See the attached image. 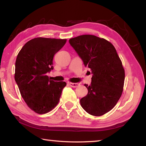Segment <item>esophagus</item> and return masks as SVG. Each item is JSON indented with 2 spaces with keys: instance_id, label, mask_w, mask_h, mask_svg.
Segmentation results:
<instances>
[{
  "instance_id": "obj_1",
  "label": "esophagus",
  "mask_w": 146,
  "mask_h": 146,
  "mask_svg": "<svg viewBox=\"0 0 146 146\" xmlns=\"http://www.w3.org/2000/svg\"><path fill=\"white\" fill-rule=\"evenodd\" d=\"M69 85L70 86L72 87H74V88H76L78 87L80 84H78V83H69Z\"/></svg>"
}]
</instances>
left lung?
<instances>
[{
    "instance_id": "8db88e82",
    "label": "left lung",
    "mask_w": 146,
    "mask_h": 146,
    "mask_svg": "<svg viewBox=\"0 0 146 146\" xmlns=\"http://www.w3.org/2000/svg\"><path fill=\"white\" fill-rule=\"evenodd\" d=\"M69 42L92 73L88 94L81 106L90 115H104L116 106L122 94L125 70L113 44L93 35L71 38Z\"/></svg>"
}]
</instances>
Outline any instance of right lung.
Instances as JSON below:
<instances>
[{"mask_svg":"<svg viewBox=\"0 0 146 146\" xmlns=\"http://www.w3.org/2000/svg\"><path fill=\"white\" fill-rule=\"evenodd\" d=\"M66 39L37 37L19 51L15 62V80L28 107L37 114H46L56 107L64 82H54L46 75L54 68L53 58Z\"/></svg>","mask_w":146,"mask_h":146,"instance_id":"right-lung-1","label":"right lung"}]
</instances>
